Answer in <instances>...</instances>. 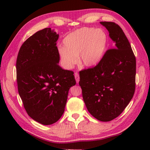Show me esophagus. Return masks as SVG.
<instances>
[{"mask_svg": "<svg viewBox=\"0 0 150 150\" xmlns=\"http://www.w3.org/2000/svg\"><path fill=\"white\" fill-rule=\"evenodd\" d=\"M75 80H76V82H77V83H79V81H80V77H79V73H75Z\"/></svg>", "mask_w": 150, "mask_h": 150, "instance_id": "1", "label": "esophagus"}]
</instances>
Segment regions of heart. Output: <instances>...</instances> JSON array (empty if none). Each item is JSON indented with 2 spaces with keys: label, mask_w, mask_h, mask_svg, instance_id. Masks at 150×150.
Listing matches in <instances>:
<instances>
[{
  "label": "heart",
  "mask_w": 150,
  "mask_h": 150,
  "mask_svg": "<svg viewBox=\"0 0 150 150\" xmlns=\"http://www.w3.org/2000/svg\"><path fill=\"white\" fill-rule=\"evenodd\" d=\"M108 37L102 29L82 28L68 34L58 48L60 62L65 69H71L77 62L92 67L99 63L106 53Z\"/></svg>",
  "instance_id": "1"
}]
</instances>
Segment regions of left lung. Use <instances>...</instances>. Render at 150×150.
Here are the masks:
<instances>
[{"mask_svg": "<svg viewBox=\"0 0 150 150\" xmlns=\"http://www.w3.org/2000/svg\"><path fill=\"white\" fill-rule=\"evenodd\" d=\"M100 23L109 32L114 49L108 50L93 68L81 71L79 85L90 113L98 120L108 122L122 112L134 95L136 60L119 25L111 22Z\"/></svg>", "mask_w": 150, "mask_h": 150, "instance_id": "obj_1", "label": "left lung"}]
</instances>
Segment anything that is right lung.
I'll list each match as a JSON object with an SVG mask.
<instances>
[{"mask_svg": "<svg viewBox=\"0 0 150 150\" xmlns=\"http://www.w3.org/2000/svg\"><path fill=\"white\" fill-rule=\"evenodd\" d=\"M59 35L50 28L25 41L17 56L18 93L31 119L43 125L58 121L64 112L73 72L62 69L57 47Z\"/></svg>", "mask_w": 150, "mask_h": 150, "instance_id": "obj_1", "label": "right lung"}]
</instances>
